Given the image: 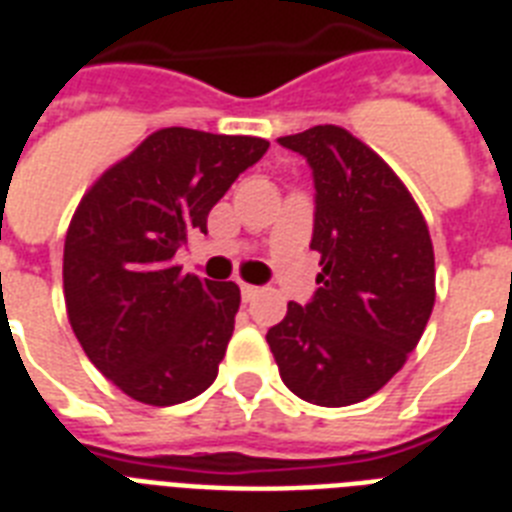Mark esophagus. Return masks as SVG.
Returning a JSON list of instances; mask_svg holds the SVG:
<instances>
[{
  "label": "esophagus",
  "instance_id": "obj_1",
  "mask_svg": "<svg viewBox=\"0 0 512 512\" xmlns=\"http://www.w3.org/2000/svg\"><path fill=\"white\" fill-rule=\"evenodd\" d=\"M257 295H260V289L252 287V284H241V300H244V303H252Z\"/></svg>",
  "mask_w": 512,
  "mask_h": 512
}]
</instances>
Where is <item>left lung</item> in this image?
Segmentation results:
<instances>
[{"label":"left lung","instance_id":"obj_1","mask_svg":"<svg viewBox=\"0 0 512 512\" xmlns=\"http://www.w3.org/2000/svg\"><path fill=\"white\" fill-rule=\"evenodd\" d=\"M279 143L313 172L311 249L321 273L311 303H289L265 340L295 396L358 404L406 364L425 332L436 303L428 223L396 172L348 130L319 124Z\"/></svg>","mask_w":512,"mask_h":512}]
</instances>
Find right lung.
Masks as SVG:
<instances>
[{
	"label": "right lung",
	"mask_w": 512,
	"mask_h": 512,
	"mask_svg": "<svg viewBox=\"0 0 512 512\" xmlns=\"http://www.w3.org/2000/svg\"><path fill=\"white\" fill-rule=\"evenodd\" d=\"M268 140L167 127L84 193L68 225L63 292L76 340L103 377L151 406L215 382L241 292L180 273L175 252Z\"/></svg>",
	"instance_id": "right-lung-1"
}]
</instances>
